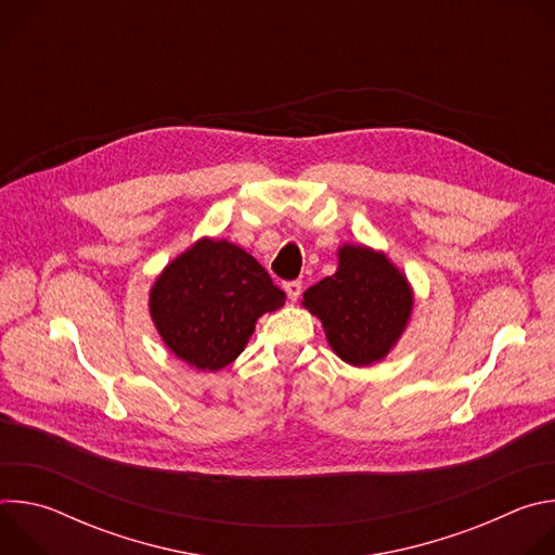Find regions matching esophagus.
I'll use <instances>...</instances> for the list:
<instances>
[{
    "label": "esophagus",
    "mask_w": 555,
    "mask_h": 555,
    "mask_svg": "<svg viewBox=\"0 0 555 555\" xmlns=\"http://www.w3.org/2000/svg\"><path fill=\"white\" fill-rule=\"evenodd\" d=\"M300 281H287L285 285H283V289H285V294H287V298L289 300H296L298 296H300Z\"/></svg>",
    "instance_id": "1"
}]
</instances>
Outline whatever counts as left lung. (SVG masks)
Returning a JSON list of instances; mask_svg holds the SVG:
<instances>
[{
  "label": "left lung",
  "mask_w": 555,
  "mask_h": 555,
  "mask_svg": "<svg viewBox=\"0 0 555 555\" xmlns=\"http://www.w3.org/2000/svg\"><path fill=\"white\" fill-rule=\"evenodd\" d=\"M302 307L319 315L332 349L347 364L369 366L404 334L413 289L384 253L343 246L338 270L302 294Z\"/></svg>",
  "instance_id": "left-lung-1"
}]
</instances>
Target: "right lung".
<instances>
[{"label": "right lung", "mask_w": 555, "mask_h": 555, "mask_svg": "<svg viewBox=\"0 0 555 555\" xmlns=\"http://www.w3.org/2000/svg\"><path fill=\"white\" fill-rule=\"evenodd\" d=\"M285 302L266 268L225 240H199L155 279L151 319L165 345L199 371L236 360L266 311Z\"/></svg>", "instance_id": "obj_1"}]
</instances>
